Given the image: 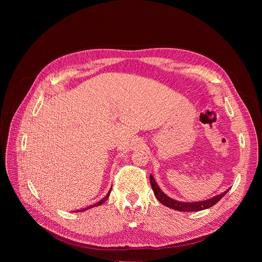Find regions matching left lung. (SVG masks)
Returning <instances> with one entry per match:
<instances>
[{
	"mask_svg": "<svg viewBox=\"0 0 262 262\" xmlns=\"http://www.w3.org/2000/svg\"><path fill=\"white\" fill-rule=\"evenodd\" d=\"M150 184H151V188L152 191L155 193V196L157 197V199L164 204L167 207H170L172 209L178 210V211H200L206 208H209L211 206H213L215 203H217L224 196H225L229 189L227 191H225L224 193L216 195L210 199L204 200V201H199V202H180L177 200H174L172 198H170L169 196H167L161 189L160 186L157 184L155 178L152 175H150Z\"/></svg>",
	"mask_w": 262,
	"mask_h": 262,
	"instance_id": "8db88e82",
	"label": "left lung"
}]
</instances>
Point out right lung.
<instances>
[{"label":"right lung","mask_w":262,"mask_h":262,"mask_svg":"<svg viewBox=\"0 0 262 262\" xmlns=\"http://www.w3.org/2000/svg\"><path fill=\"white\" fill-rule=\"evenodd\" d=\"M111 190H112V189H111ZM111 190L108 191V193L106 194V196H105V197H103V198H102L100 201H98V202H97V203H95L94 205H91V206H89V207H86V208H83V209H78V210H76V211H77V212H78V211H85V210H87V209H89V208H92V207H94V206H99V205H101V204H102V203H103V202H104V201H105V200L108 198V196H110V193H111Z\"/></svg>","instance_id":"add662e5"}]
</instances>
